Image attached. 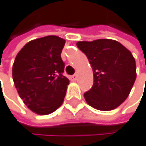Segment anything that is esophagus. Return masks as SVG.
<instances>
[{
	"label": "esophagus",
	"instance_id": "esophagus-1",
	"mask_svg": "<svg viewBox=\"0 0 146 146\" xmlns=\"http://www.w3.org/2000/svg\"><path fill=\"white\" fill-rule=\"evenodd\" d=\"M70 78V80L71 81H76V80H77L78 79V76L77 75H73V76H71V77L70 78Z\"/></svg>",
	"mask_w": 146,
	"mask_h": 146
}]
</instances>
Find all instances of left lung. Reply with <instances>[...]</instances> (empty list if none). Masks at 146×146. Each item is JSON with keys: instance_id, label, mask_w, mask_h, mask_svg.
I'll use <instances>...</instances> for the list:
<instances>
[{"instance_id": "obj_1", "label": "left lung", "mask_w": 146, "mask_h": 146, "mask_svg": "<svg viewBox=\"0 0 146 146\" xmlns=\"http://www.w3.org/2000/svg\"><path fill=\"white\" fill-rule=\"evenodd\" d=\"M77 46L86 55L94 73V85L84 94L86 102L100 111L119 107L128 96L137 78L132 53L111 39L78 42Z\"/></svg>"}]
</instances>
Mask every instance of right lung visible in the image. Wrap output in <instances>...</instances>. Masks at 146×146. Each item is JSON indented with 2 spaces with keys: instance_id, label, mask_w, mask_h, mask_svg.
<instances>
[{
  "instance_id": "obj_1",
  "label": "right lung",
  "mask_w": 146,
  "mask_h": 146,
  "mask_svg": "<svg viewBox=\"0 0 146 146\" xmlns=\"http://www.w3.org/2000/svg\"><path fill=\"white\" fill-rule=\"evenodd\" d=\"M65 40L56 35L38 38L23 47L12 67L15 86L24 104L35 113L53 112L63 102L69 80L64 77L61 52Z\"/></svg>"
}]
</instances>
